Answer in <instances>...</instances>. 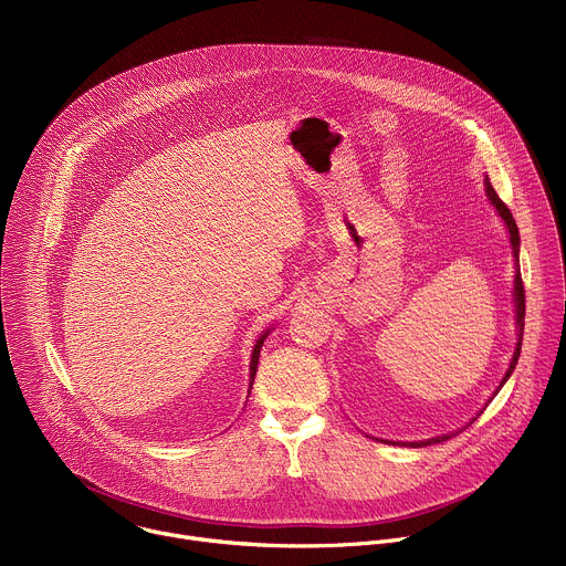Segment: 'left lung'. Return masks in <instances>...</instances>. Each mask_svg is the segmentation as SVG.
<instances>
[{
	"label": "left lung",
	"mask_w": 566,
	"mask_h": 566,
	"mask_svg": "<svg viewBox=\"0 0 566 566\" xmlns=\"http://www.w3.org/2000/svg\"><path fill=\"white\" fill-rule=\"evenodd\" d=\"M484 188H486V197H489V201L495 206V210H497V214L502 217V221L506 223V228H509V234H511V245H513V256H515V263H517V252H520V234H517V226H515V221H513V214L509 212V208L502 203V199L495 195V190H493V186H491V181H489V177L484 179ZM513 296H515V314H517V345H515V352H513V360H511V365H509V369H506V374H504V378H502V382H500V387L506 382V378L511 376V371L515 369V363H517V358H520V347H522V332H524V283H522V276H520V270L515 272V292H513ZM451 436H438V438H431V440H422V442H409V447H427V444H433V442H442V440H449ZM407 444V442H405Z\"/></svg>",
	"instance_id": "8db88e82"
}]
</instances>
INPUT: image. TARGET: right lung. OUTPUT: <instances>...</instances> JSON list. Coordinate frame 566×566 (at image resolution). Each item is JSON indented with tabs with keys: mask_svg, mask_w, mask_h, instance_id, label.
Masks as SVG:
<instances>
[{
	"mask_svg": "<svg viewBox=\"0 0 566 566\" xmlns=\"http://www.w3.org/2000/svg\"><path fill=\"white\" fill-rule=\"evenodd\" d=\"M265 336L268 334H263L259 340H256V345H254V352H252V363H250V378L254 380V376H256V365H259V354H261V345H263V340H265ZM252 385V382H250Z\"/></svg>",
	"mask_w": 566,
	"mask_h": 566,
	"instance_id": "1",
	"label": "right lung"
}]
</instances>
